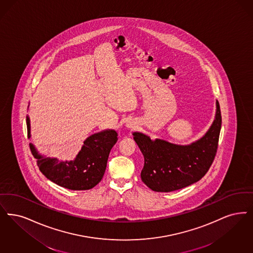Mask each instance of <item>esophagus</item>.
<instances>
[{"label": "esophagus", "instance_id": "34e87169", "mask_svg": "<svg viewBox=\"0 0 253 253\" xmlns=\"http://www.w3.org/2000/svg\"><path fill=\"white\" fill-rule=\"evenodd\" d=\"M127 126H128V127H130V128H133V126H132V124H128V125H127Z\"/></svg>", "mask_w": 253, "mask_h": 253}]
</instances>
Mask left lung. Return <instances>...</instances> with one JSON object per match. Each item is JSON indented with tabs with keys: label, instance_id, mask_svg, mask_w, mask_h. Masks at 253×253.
I'll use <instances>...</instances> for the list:
<instances>
[{
	"label": "left lung",
	"instance_id": "1",
	"mask_svg": "<svg viewBox=\"0 0 253 253\" xmlns=\"http://www.w3.org/2000/svg\"><path fill=\"white\" fill-rule=\"evenodd\" d=\"M221 112L216 101V114L211 128L200 140L188 146L155 139L133 132V139L144 155L141 180L156 192H171L198 182L214 160L221 129Z\"/></svg>",
	"mask_w": 253,
	"mask_h": 253
}]
</instances>
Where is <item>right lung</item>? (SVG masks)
Returning a JSON list of instances; mask_svg holds the SVG:
<instances>
[{"label": "right lung", "instance_id": "obj_1", "mask_svg": "<svg viewBox=\"0 0 253 253\" xmlns=\"http://www.w3.org/2000/svg\"><path fill=\"white\" fill-rule=\"evenodd\" d=\"M28 137L30 121L26 118ZM118 140V133L106 130L90 135L84 142L81 151L72 161L57 158H43L30 144L32 154L38 159V166L47 179L71 190H88L101 182L105 172L108 156Z\"/></svg>", "mask_w": 253, "mask_h": 253}]
</instances>
